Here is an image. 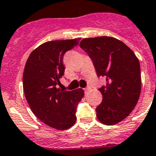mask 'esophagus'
<instances>
[{
	"label": "esophagus",
	"mask_w": 156,
	"mask_h": 156,
	"mask_svg": "<svg viewBox=\"0 0 156 156\" xmlns=\"http://www.w3.org/2000/svg\"><path fill=\"white\" fill-rule=\"evenodd\" d=\"M84 90H85V94H87V93H88L89 91L90 90V87H87V88H85Z\"/></svg>",
	"instance_id": "34e87169"
}]
</instances>
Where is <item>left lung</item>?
Segmentation results:
<instances>
[{
  "label": "left lung",
  "instance_id": "8db88e82",
  "mask_svg": "<svg viewBox=\"0 0 156 156\" xmlns=\"http://www.w3.org/2000/svg\"><path fill=\"white\" fill-rule=\"evenodd\" d=\"M80 48L92 59L98 77H106V86L99 89L102 102L97 117L106 125L117 124L130 114L140 95L139 59L130 48L109 36L83 39Z\"/></svg>",
  "mask_w": 156,
  "mask_h": 156
}]
</instances>
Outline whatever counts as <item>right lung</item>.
<instances>
[{
    "instance_id": "add662e5",
    "label": "right lung",
    "mask_w": 156,
    "mask_h": 156,
    "mask_svg": "<svg viewBox=\"0 0 156 156\" xmlns=\"http://www.w3.org/2000/svg\"><path fill=\"white\" fill-rule=\"evenodd\" d=\"M80 39L46 42L30 54L23 74L26 100L34 114L48 126L66 130L76 121V109L84 90L58 88L64 74L63 55Z\"/></svg>"
}]
</instances>
